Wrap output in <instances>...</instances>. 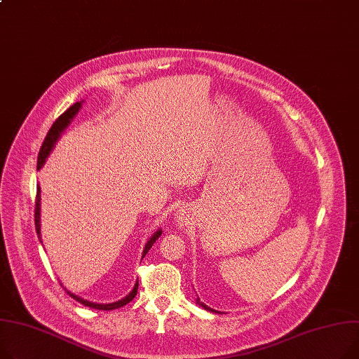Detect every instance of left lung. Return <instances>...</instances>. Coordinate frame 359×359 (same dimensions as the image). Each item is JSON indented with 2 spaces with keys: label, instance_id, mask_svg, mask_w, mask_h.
Listing matches in <instances>:
<instances>
[{
  "label": "left lung",
  "instance_id": "obj_1",
  "mask_svg": "<svg viewBox=\"0 0 359 359\" xmlns=\"http://www.w3.org/2000/svg\"><path fill=\"white\" fill-rule=\"evenodd\" d=\"M198 304H201V306H202V307H205V309H206V310H209V312H215V310H213V309H210V307H208V306H206V304H203V303H202V302H199V300H198Z\"/></svg>",
  "mask_w": 359,
  "mask_h": 359
}]
</instances>
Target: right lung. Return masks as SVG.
Segmentation results:
<instances>
[{"label":"right lung","mask_w":359,"mask_h":359,"mask_svg":"<svg viewBox=\"0 0 359 359\" xmlns=\"http://www.w3.org/2000/svg\"><path fill=\"white\" fill-rule=\"evenodd\" d=\"M79 108H81V102H76V104H74L72 105L70 108H67L57 119L56 121L53 123V126H52V128L49 130V133H47V135H46V138H44V141H43V146H41V149H40V153H39V157H37V170H40L41 167H43V164H44V161H46V158H47V156L50 154V151H52V149H53V146H55V142H56V140H57V137L60 135V133L69 126V123L72 121V119H74V116H75V114L79 111ZM34 224H36V231H37V235L40 233V190L37 189V194H36V209H34ZM161 235V231H157L150 240H149V243H147V245H146V248H144V252H142V257H144L147 252H149V250L153 247V244L156 243V240H158V236ZM137 289H138V281L135 283V285H134V289H133V292L127 296V297H124L123 300H118V302H115V303H108V304H100V303H92V302H88V300H83L82 297H78V296H75L74 293H70V292H66L70 297H74L76 302H79V303H82V304H85V306H88V307H92V309H98V310H114V309H119V307H123V306H126L127 303H130L134 297H135V294H137Z\"/></svg>","instance_id":"add662e5"}]
</instances>
